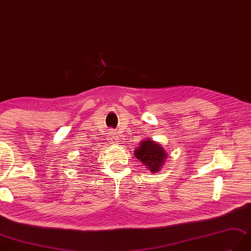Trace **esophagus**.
I'll return each instance as SVG.
<instances>
[{"label":"esophagus","instance_id":"obj_1","mask_svg":"<svg viewBox=\"0 0 251 251\" xmlns=\"http://www.w3.org/2000/svg\"><path fill=\"white\" fill-rule=\"evenodd\" d=\"M109 140L111 144H115L116 142H119V136L116 135V132L112 129L109 130Z\"/></svg>","mask_w":251,"mask_h":251}]
</instances>
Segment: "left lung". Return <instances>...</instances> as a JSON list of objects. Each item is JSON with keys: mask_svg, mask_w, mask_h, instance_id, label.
<instances>
[{"mask_svg": "<svg viewBox=\"0 0 251 251\" xmlns=\"http://www.w3.org/2000/svg\"><path fill=\"white\" fill-rule=\"evenodd\" d=\"M135 156L151 172L157 173L165 164L168 154L158 142L147 139V141L140 143L139 148L135 151Z\"/></svg>", "mask_w": 251, "mask_h": 251, "instance_id": "1", "label": "left lung"}]
</instances>
